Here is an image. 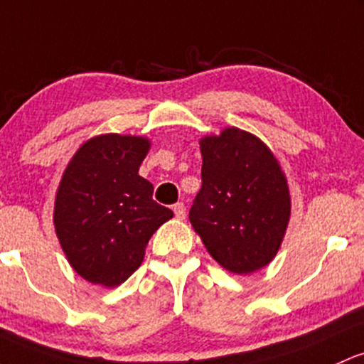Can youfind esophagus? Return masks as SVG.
I'll return each instance as SVG.
<instances>
[{
	"label": "esophagus",
	"mask_w": 364,
	"mask_h": 364,
	"mask_svg": "<svg viewBox=\"0 0 364 364\" xmlns=\"http://www.w3.org/2000/svg\"><path fill=\"white\" fill-rule=\"evenodd\" d=\"M173 210H174L176 218H178V219H185V215H186V207H185V203H183V202L174 203Z\"/></svg>",
	"instance_id": "esophagus-1"
}]
</instances>
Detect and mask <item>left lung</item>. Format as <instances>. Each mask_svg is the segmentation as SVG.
Wrapping results in <instances>:
<instances>
[{"mask_svg":"<svg viewBox=\"0 0 364 364\" xmlns=\"http://www.w3.org/2000/svg\"><path fill=\"white\" fill-rule=\"evenodd\" d=\"M202 188L190 223L215 261L249 274L269 264L290 218V195L278 161L259 138L228 127L200 141Z\"/></svg>","mask_w":364,"mask_h":364,"instance_id":"8db88e82","label":"left lung"}]
</instances>
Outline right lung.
I'll return each mask as SVG.
<instances>
[{
  "mask_svg": "<svg viewBox=\"0 0 364 364\" xmlns=\"http://www.w3.org/2000/svg\"><path fill=\"white\" fill-rule=\"evenodd\" d=\"M149 149L145 138L102 134L77 150L62 176L55 230L70 266L87 282H126L143 262L151 235L173 218L138 174Z\"/></svg>",
  "mask_w": 364,
  "mask_h": 364,
  "instance_id": "add662e5",
  "label": "right lung"
}]
</instances>
